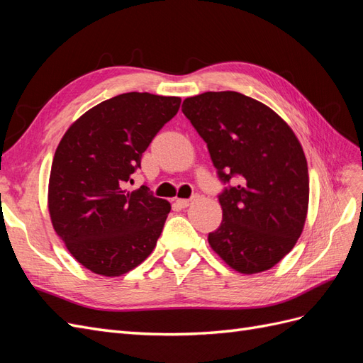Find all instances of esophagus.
I'll list each match as a JSON object with an SVG mask.
<instances>
[{"mask_svg":"<svg viewBox=\"0 0 363 363\" xmlns=\"http://www.w3.org/2000/svg\"><path fill=\"white\" fill-rule=\"evenodd\" d=\"M196 199H199V195H194L191 200H182V199H179L175 203H177V206H180L182 208H184V207H188L189 204H192V201H195Z\"/></svg>","mask_w":363,"mask_h":363,"instance_id":"34e87169","label":"esophagus"}]
</instances>
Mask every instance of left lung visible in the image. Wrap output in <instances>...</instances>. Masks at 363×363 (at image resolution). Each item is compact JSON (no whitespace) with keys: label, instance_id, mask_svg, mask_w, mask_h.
Returning a JSON list of instances; mask_svg holds the SVG:
<instances>
[{"label":"left lung","instance_id":"8db88e82","mask_svg":"<svg viewBox=\"0 0 363 363\" xmlns=\"http://www.w3.org/2000/svg\"><path fill=\"white\" fill-rule=\"evenodd\" d=\"M182 111L224 184L223 221L208 244L242 274L272 268L294 248L307 215L309 175L298 139L269 107L233 91L186 98Z\"/></svg>","mask_w":363,"mask_h":363}]
</instances>
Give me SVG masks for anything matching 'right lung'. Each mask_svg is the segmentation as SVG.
<instances>
[{"instance_id": "add662e5", "label": "right lung", "mask_w": 363, "mask_h": 363, "mask_svg": "<svg viewBox=\"0 0 363 363\" xmlns=\"http://www.w3.org/2000/svg\"><path fill=\"white\" fill-rule=\"evenodd\" d=\"M180 103L179 96L121 94L87 111L62 138L48 208L56 233L84 268L121 276L155 250L171 204L145 184L133 192L127 184Z\"/></svg>"}]
</instances>
